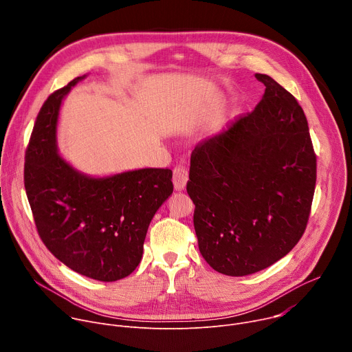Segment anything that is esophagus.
<instances>
[{"instance_id": "34e87169", "label": "esophagus", "mask_w": 352, "mask_h": 352, "mask_svg": "<svg viewBox=\"0 0 352 352\" xmlns=\"http://www.w3.org/2000/svg\"><path fill=\"white\" fill-rule=\"evenodd\" d=\"M188 179H189L188 168L185 166H177L173 173V182H174L175 189H178V190L184 189L186 186Z\"/></svg>"}]
</instances>
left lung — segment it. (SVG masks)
<instances>
[{
	"instance_id": "8db88e82",
	"label": "left lung",
	"mask_w": 352,
	"mask_h": 352,
	"mask_svg": "<svg viewBox=\"0 0 352 352\" xmlns=\"http://www.w3.org/2000/svg\"><path fill=\"white\" fill-rule=\"evenodd\" d=\"M265 94L252 113L199 143L186 192L205 261L226 276L261 272L304 235L316 185V155L296 98L256 74Z\"/></svg>"
}]
</instances>
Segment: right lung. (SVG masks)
I'll list each match as a JSON object with an SVG mask.
<instances>
[{
	"instance_id": "obj_1",
	"label": "right lung",
	"mask_w": 352,
	"mask_h": 352,
	"mask_svg": "<svg viewBox=\"0 0 352 352\" xmlns=\"http://www.w3.org/2000/svg\"><path fill=\"white\" fill-rule=\"evenodd\" d=\"M80 79L50 94L40 109L25 155V189L50 252L82 276L117 281L140 263L148 224L173 193V171L90 178L67 164L57 153L56 126L61 100Z\"/></svg>"
}]
</instances>
